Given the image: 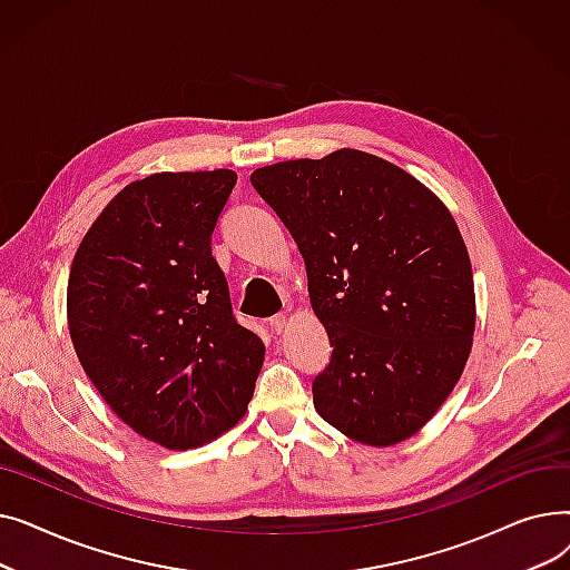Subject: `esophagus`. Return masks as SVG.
Wrapping results in <instances>:
<instances>
[{
    "mask_svg": "<svg viewBox=\"0 0 570 570\" xmlns=\"http://www.w3.org/2000/svg\"><path fill=\"white\" fill-rule=\"evenodd\" d=\"M286 314H277V316H273V318H269V327H273V333H284L286 331Z\"/></svg>",
    "mask_w": 570,
    "mask_h": 570,
    "instance_id": "34e87169",
    "label": "esophagus"
}]
</instances>
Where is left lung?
<instances>
[{
	"label": "left lung",
	"instance_id": "1",
	"mask_svg": "<svg viewBox=\"0 0 570 570\" xmlns=\"http://www.w3.org/2000/svg\"><path fill=\"white\" fill-rule=\"evenodd\" d=\"M307 265L333 344L314 409L344 436L387 448L421 432L458 385L475 331L464 237L400 166L342 147L252 173Z\"/></svg>",
	"mask_w": 570,
	"mask_h": 570
}]
</instances>
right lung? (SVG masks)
<instances>
[{"instance_id":"add662e5","label":"right lung","mask_w":570,"mask_h":570,"mask_svg":"<svg viewBox=\"0 0 570 570\" xmlns=\"http://www.w3.org/2000/svg\"><path fill=\"white\" fill-rule=\"evenodd\" d=\"M228 168L155 173L85 233L67 286L69 335L89 381L142 439L189 451L243 421L265 344L233 318L209 235Z\"/></svg>"}]
</instances>
